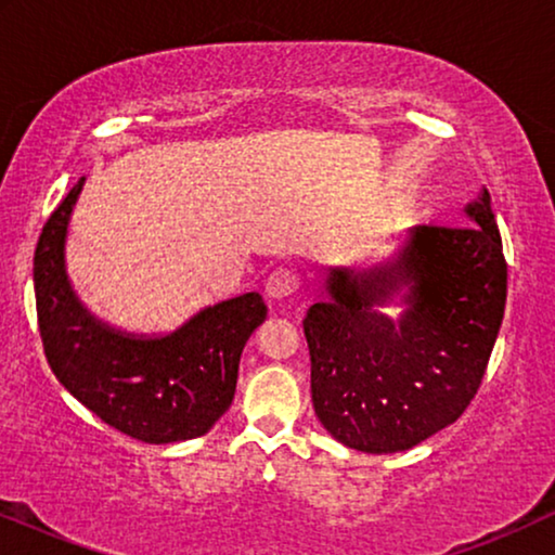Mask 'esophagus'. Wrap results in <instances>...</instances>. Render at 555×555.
Instances as JSON below:
<instances>
[{
  "label": "esophagus",
  "instance_id": "obj_1",
  "mask_svg": "<svg viewBox=\"0 0 555 555\" xmlns=\"http://www.w3.org/2000/svg\"><path fill=\"white\" fill-rule=\"evenodd\" d=\"M295 291H298V278H295V272L287 268H278L268 278V283H264V295H268L272 302L287 300Z\"/></svg>",
  "mask_w": 555,
  "mask_h": 555
}]
</instances>
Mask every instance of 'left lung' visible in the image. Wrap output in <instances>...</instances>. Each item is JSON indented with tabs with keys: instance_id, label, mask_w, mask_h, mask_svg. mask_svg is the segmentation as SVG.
<instances>
[{
	"instance_id": "obj_1",
	"label": "left lung",
	"mask_w": 555,
	"mask_h": 555,
	"mask_svg": "<svg viewBox=\"0 0 555 555\" xmlns=\"http://www.w3.org/2000/svg\"><path fill=\"white\" fill-rule=\"evenodd\" d=\"M469 224L412 227L397 253L366 268H328L308 308L310 391L340 444L412 450L450 427L480 389L505 313L507 264L490 192ZM399 305V314L385 308Z\"/></svg>"
}]
</instances>
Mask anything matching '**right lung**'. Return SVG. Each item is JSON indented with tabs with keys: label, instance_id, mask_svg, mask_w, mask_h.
Here are the masks:
<instances>
[{
	"label": "right lung",
	"instance_id": "add662e5",
	"mask_svg": "<svg viewBox=\"0 0 555 555\" xmlns=\"http://www.w3.org/2000/svg\"><path fill=\"white\" fill-rule=\"evenodd\" d=\"M86 177L52 211L35 249V300L57 382L113 429L149 444L207 435L230 409L242 348L268 318L260 293L202 308L177 331L143 336L90 313L65 270L67 224Z\"/></svg>",
	"mask_w": 555,
	"mask_h": 555
}]
</instances>
